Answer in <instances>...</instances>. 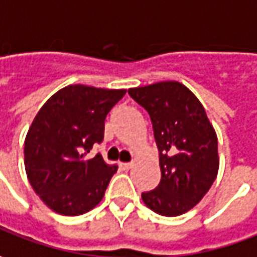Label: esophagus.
Masks as SVG:
<instances>
[{
	"label": "esophagus",
	"instance_id": "obj_1",
	"mask_svg": "<svg viewBox=\"0 0 257 257\" xmlns=\"http://www.w3.org/2000/svg\"><path fill=\"white\" fill-rule=\"evenodd\" d=\"M119 167L122 170H131L132 168V162H119Z\"/></svg>",
	"mask_w": 257,
	"mask_h": 257
}]
</instances>
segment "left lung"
Here are the masks:
<instances>
[{"instance_id":"obj_1","label":"left lung","mask_w":257,"mask_h":257,"mask_svg":"<svg viewBox=\"0 0 257 257\" xmlns=\"http://www.w3.org/2000/svg\"><path fill=\"white\" fill-rule=\"evenodd\" d=\"M129 96L150 113L160 151L161 181L142 193L145 206L175 217L197 206L218 171L217 135L195 95L180 82L132 87Z\"/></svg>"}]
</instances>
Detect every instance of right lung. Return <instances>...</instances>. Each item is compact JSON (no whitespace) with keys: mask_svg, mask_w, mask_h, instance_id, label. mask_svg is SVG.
I'll use <instances>...</instances> for the list:
<instances>
[{"mask_svg":"<svg viewBox=\"0 0 257 257\" xmlns=\"http://www.w3.org/2000/svg\"><path fill=\"white\" fill-rule=\"evenodd\" d=\"M125 89L70 84L41 106L24 142L28 181L46 206L63 216H79L103 198L116 165L102 155H86L103 140L109 110Z\"/></svg>","mask_w":257,"mask_h":257,"instance_id":"add662e5","label":"right lung"}]
</instances>
